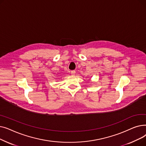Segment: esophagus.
<instances>
[{"label":"esophagus","mask_w":146,"mask_h":146,"mask_svg":"<svg viewBox=\"0 0 146 146\" xmlns=\"http://www.w3.org/2000/svg\"><path fill=\"white\" fill-rule=\"evenodd\" d=\"M75 74H76V71H75V70H72V71H71V74H72V76H74Z\"/></svg>","instance_id":"obj_1"}]
</instances>
